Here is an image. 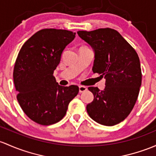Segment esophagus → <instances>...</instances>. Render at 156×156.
<instances>
[{
    "label": "esophagus",
    "mask_w": 156,
    "mask_h": 156,
    "mask_svg": "<svg viewBox=\"0 0 156 156\" xmlns=\"http://www.w3.org/2000/svg\"><path fill=\"white\" fill-rule=\"evenodd\" d=\"M87 88L84 86H79V93H83V92L87 91Z\"/></svg>",
    "instance_id": "1"
}]
</instances>
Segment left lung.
<instances>
[{
	"mask_svg": "<svg viewBox=\"0 0 156 156\" xmlns=\"http://www.w3.org/2000/svg\"><path fill=\"white\" fill-rule=\"evenodd\" d=\"M78 34L94 50L93 72L106 79L104 90L88 87L94 99L87 111L98 123L117 125L129 116L137 99L142 80L138 55L114 29L79 30Z\"/></svg>",
	"mask_w": 156,
	"mask_h": 156,
	"instance_id": "obj_1",
	"label": "left lung"
}]
</instances>
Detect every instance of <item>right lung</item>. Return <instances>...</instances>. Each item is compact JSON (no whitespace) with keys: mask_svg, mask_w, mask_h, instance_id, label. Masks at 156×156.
Masks as SVG:
<instances>
[{"mask_svg":"<svg viewBox=\"0 0 156 156\" xmlns=\"http://www.w3.org/2000/svg\"><path fill=\"white\" fill-rule=\"evenodd\" d=\"M75 37V33L69 30L42 29L19 51L13 70L17 100L24 114L37 123L49 126L61 120L78 93V86H60L53 75L62 52Z\"/></svg>","mask_w":156,"mask_h":156,"instance_id":"right-lung-1","label":"right lung"}]
</instances>
